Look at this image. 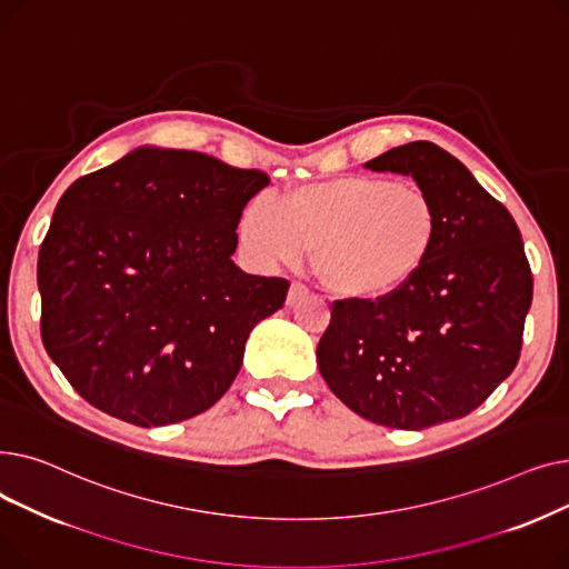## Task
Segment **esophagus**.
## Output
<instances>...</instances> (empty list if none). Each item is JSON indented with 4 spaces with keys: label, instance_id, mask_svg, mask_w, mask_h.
<instances>
[{
    "label": "esophagus",
    "instance_id": "34e87169",
    "mask_svg": "<svg viewBox=\"0 0 569 569\" xmlns=\"http://www.w3.org/2000/svg\"><path fill=\"white\" fill-rule=\"evenodd\" d=\"M307 295H309L307 286H302V283H292V286H290V290H288V297H286V305H288V307H295V305L300 302L302 297H307Z\"/></svg>",
    "mask_w": 569,
    "mask_h": 569
}]
</instances>
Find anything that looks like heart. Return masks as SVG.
<instances>
[{
	"mask_svg": "<svg viewBox=\"0 0 569 569\" xmlns=\"http://www.w3.org/2000/svg\"><path fill=\"white\" fill-rule=\"evenodd\" d=\"M438 234L431 198L380 177H337L256 198L239 219L244 251L264 267L300 262L313 249L316 274L346 300L378 302L425 267Z\"/></svg>",
	"mask_w": 569,
	"mask_h": 569,
	"instance_id": "obj_1",
	"label": "heart"
}]
</instances>
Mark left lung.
I'll list each match as a JSON object with an SVG mask.
<instances>
[{"mask_svg": "<svg viewBox=\"0 0 569 569\" xmlns=\"http://www.w3.org/2000/svg\"><path fill=\"white\" fill-rule=\"evenodd\" d=\"M367 168L410 174L436 204L438 234L399 292L332 305L318 369L365 420L420 431L466 417L515 371L532 274L512 214L442 147L408 142Z\"/></svg>", "mask_w": 569, "mask_h": 569, "instance_id": "obj_1", "label": "left lung"}]
</instances>
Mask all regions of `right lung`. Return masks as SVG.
Masks as SVG:
<instances>
[{
	"mask_svg": "<svg viewBox=\"0 0 569 569\" xmlns=\"http://www.w3.org/2000/svg\"><path fill=\"white\" fill-rule=\"evenodd\" d=\"M267 184L189 149L138 147L59 198L37 267L41 339L84 401L163 427L228 392L290 286L232 262L242 209Z\"/></svg>",
	"mask_w": 569,
	"mask_h": 569,
	"instance_id": "obj_1",
	"label": "right lung"
}]
</instances>
